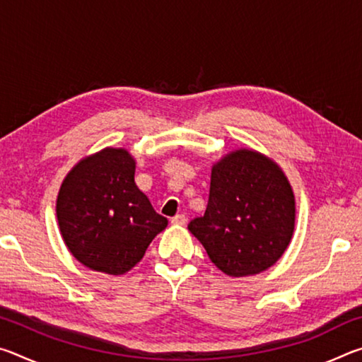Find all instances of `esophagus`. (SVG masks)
I'll use <instances>...</instances> for the list:
<instances>
[{"mask_svg": "<svg viewBox=\"0 0 362 362\" xmlns=\"http://www.w3.org/2000/svg\"><path fill=\"white\" fill-rule=\"evenodd\" d=\"M170 223L173 225H185L187 223V217L183 216V214H179V216H175L170 218Z\"/></svg>", "mask_w": 362, "mask_h": 362, "instance_id": "1", "label": "esophagus"}]
</instances>
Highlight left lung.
<instances>
[{
    "instance_id": "8db88e82",
    "label": "left lung",
    "mask_w": 362,
    "mask_h": 362,
    "mask_svg": "<svg viewBox=\"0 0 362 362\" xmlns=\"http://www.w3.org/2000/svg\"><path fill=\"white\" fill-rule=\"evenodd\" d=\"M296 228V196L272 158L238 148L214 163L209 203L188 225L211 262L233 278L273 267Z\"/></svg>"
}]
</instances>
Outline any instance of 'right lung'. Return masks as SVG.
<instances>
[{
    "label": "right lung",
    "mask_w": 362,
    "mask_h": 362,
    "mask_svg": "<svg viewBox=\"0 0 362 362\" xmlns=\"http://www.w3.org/2000/svg\"><path fill=\"white\" fill-rule=\"evenodd\" d=\"M136 159L107 146L70 169L57 194V222L70 254L94 272L119 276L142 260L168 226L134 180Z\"/></svg>",
    "instance_id": "right-lung-1"
}]
</instances>
